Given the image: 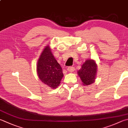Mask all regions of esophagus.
<instances>
[{
	"label": "esophagus",
	"instance_id": "esophagus-1",
	"mask_svg": "<svg viewBox=\"0 0 128 128\" xmlns=\"http://www.w3.org/2000/svg\"><path fill=\"white\" fill-rule=\"evenodd\" d=\"M74 70V67H68V68H67V71H68L70 72H73Z\"/></svg>",
	"mask_w": 128,
	"mask_h": 128
}]
</instances>
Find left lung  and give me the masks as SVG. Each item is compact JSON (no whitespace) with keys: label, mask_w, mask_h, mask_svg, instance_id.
Returning <instances> with one entry per match:
<instances>
[{"label":"left lung","mask_w":128,"mask_h":128,"mask_svg":"<svg viewBox=\"0 0 128 128\" xmlns=\"http://www.w3.org/2000/svg\"><path fill=\"white\" fill-rule=\"evenodd\" d=\"M96 72L97 64L94 60L90 59L84 62L78 74L83 82V85H89L95 82Z\"/></svg>","instance_id":"1"}]
</instances>
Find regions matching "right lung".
<instances>
[{
	"mask_svg": "<svg viewBox=\"0 0 128 128\" xmlns=\"http://www.w3.org/2000/svg\"><path fill=\"white\" fill-rule=\"evenodd\" d=\"M37 65L38 78L42 82L52 88H57L64 74L61 66L52 54L49 45L43 50Z\"/></svg>",
	"mask_w": 128,
	"mask_h": 128,
	"instance_id": "add662e5",
	"label": "right lung"
}]
</instances>
